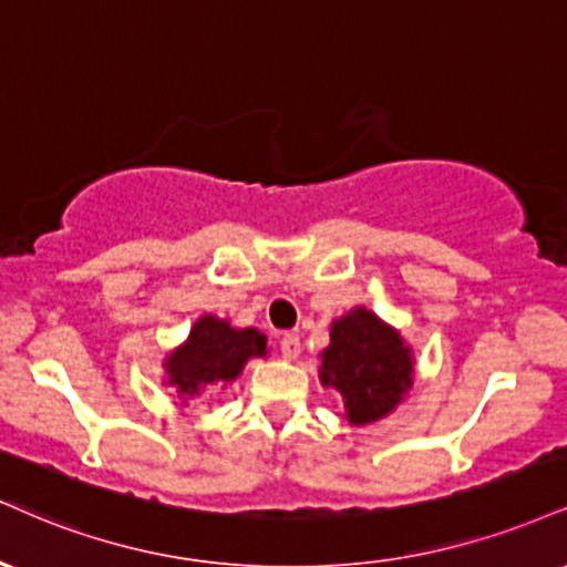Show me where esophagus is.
Instances as JSON below:
<instances>
[{
    "mask_svg": "<svg viewBox=\"0 0 567 567\" xmlns=\"http://www.w3.org/2000/svg\"><path fill=\"white\" fill-rule=\"evenodd\" d=\"M279 351H282L285 359H296L298 353H301V338H298L296 332H285V336L279 338Z\"/></svg>",
    "mask_w": 567,
    "mask_h": 567,
    "instance_id": "1",
    "label": "esophagus"
}]
</instances>
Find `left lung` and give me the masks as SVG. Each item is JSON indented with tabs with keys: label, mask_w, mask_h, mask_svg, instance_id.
I'll return each instance as SVG.
<instances>
[{
	"label": "left lung",
	"mask_w": 567,
	"mask_h": 567,
	"mask_svg": "<svg viewBox=\"0 0 567 567\" xmlns=\"http://www.w3.org/2000/svg\"><path fill=\"white\" fill-rule=\"evenodd\" d=\"M319 380L343 395L351 425L385 417L412 388V353L372 311L353 309L332 324Z\"/></svg>",
	"instance_id": "obj_1"
}]
</instances>
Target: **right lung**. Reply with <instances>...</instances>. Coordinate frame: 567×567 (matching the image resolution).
<instances>
[{
	"label": "right lung",
	"mask_w": 567,
	"mask_h": 567,
	"mask_svg": "<svg viewBox=\"0 0 567 567\" xmlns=\"http://www.w3.org/2000/svg\"><path fill=\"white\" fill-rule=\"evenodd\" d=\"M264 353L266 338L254 327L235 330L224 319L200 317L187 343L166 361L168 385H176L184 395H197L210 383L235 380L245 361Z\"/></svg>",
	"instance_id": "1"
}]
</instances>
